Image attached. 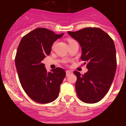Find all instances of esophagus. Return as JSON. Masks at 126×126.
I'll return each mask as SVG.
<instances>
[{"label":"esophagus","instance_id":"34e87169","mask_svg":"<svg viewBox=\"0 0 126 126\" xmlns=\"http://www.w3.org/2000/svg\"><path fill=\"white\" fill-rule=\"evenodd\" d=\"M66 76H69V75H70V74H72V72L70 71V70H66Z\"/></svg>","mask_w":126,"mask_h":126}]
</instances>
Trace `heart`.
Returning a JSON list of instances; mask_svg holds the SVG:
<instances>
[{
  "instance_id": "obj_1",
  "label": "heart",
  "mask_w": 126,
  "mask_h": 126,
  "mask_svg": "<svg viewBox=\"0 0 126 126\" xmlns=\"http://www.w3.org/2000/svg\"><path fill=\"white\" fill-rule=\"evenodd\" d=\"M72 41V40H70V41H69V42H70V41Z\"/></svg>"
}]
</instances>
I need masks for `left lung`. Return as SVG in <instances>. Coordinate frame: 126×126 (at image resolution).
Wrapping results in <instances>:
<instances>
[{
  "label": "left lung",
  "mask_w": 126,
  "mask_h": 126,
  "mask_svg": "<svg viewBox=\"0 0 126 126\" xmlns=\"http://www.w3.org/2000/svg\"><path fill=\"white\" fill-rule=\"evenodd\" d=\"M68 34L82 48V60L87 63L88 71L77 77L75 88L78 97L88 104L99 102L107 94L117 68L116 51L112 38L98 28H86Z\"/></svg>",
  "instance_id": "8db88e82"
}]
</instances>
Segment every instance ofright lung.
Segmentation results:
<instances>
[{
	"label": "right lung",
	"mask_w": 126,
	"mask_h": 126,
	"mask_svg": "<svg viewBox=\"0 0 126 126\" xmlns=\"http://www.w3.org/2000/svg\"><path fill=\"white\" fill-rule=\"evenodd\" d=\"M63 34L47 28L35 29L22 37L17 49L15 66L20 83L29 97L38 103L51 102L59 96L66 72L60 67L48 72L42 60Z\"/></svg>",
	"instance_id": "obj_1"
}]
</instances>
